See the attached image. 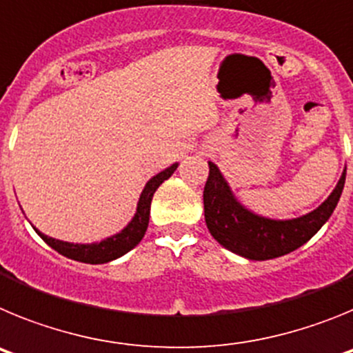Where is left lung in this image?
<instances>
[{
    "instance_id": "1",
    "label": "left lung",
    "mask_w": 353,
    "mask_h": 353,
    "mask_svg": "<svg viewBox=\"0 0 353 353\" xmlns=\"http://www.w3.org/2000/svg\"><path fill=\"white\" fill-rule=\"evenodd\" d=\"M203 205L208 232L221 245L249 260H272L305 244L334 212L345 185L343 171L332 194L316 210L292 221L263 219L245 210L232 196L217 166L208 162Z\"/></svg>"
}]
</instances>
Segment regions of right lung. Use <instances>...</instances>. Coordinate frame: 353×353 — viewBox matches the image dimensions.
<instances>
[{
  "label": "right lung",
  "mask_w": 353,
  "mask_h": 353,
  "mask_svg": "<svg viewBox=\"0 0 353 353\" xmlns=\"http://www.w3.org/2000/svg\"><path fill=\"white\" fill-rule=\"evenodd\" d=\"M179 164H173L168 170L161 171L159 174H155L154 179L150 180L145 185L141 192V198H139L138 203V212L134 215V219L130 221L129 226L125 230H121L118 235L111 236V239H105L99 244H68V242H61V240L51 239V236L43 235L37 230L42 240L46 244L51 245L54 251H58L63 256L72 258V260L83 261V263H108L111 260H117V258L123 256L125 252H129L130 249L136 248V245L141 242V239L145 236L146 228H148L150 221V205H152V198H154V192L157 191V187L161 185L164 180H168L173 174V171L176 170Z\"/></svg>",
  "instance_id": "right-lung-1"
}]
</instances>
